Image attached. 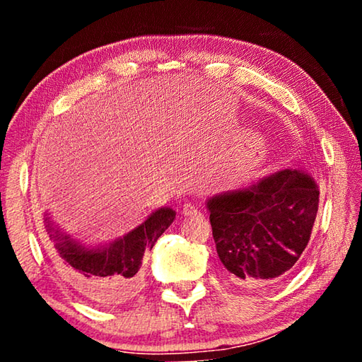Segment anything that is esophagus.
Here are the masks:
<instances>
[{
  "label": "esophagus",
  "mask_w": 362,
  "mask_h": 362,
  "mask_svg": "<svg viewBox=\"0 0 362 362\" xmlns=\"http://www.w3.org/2000/svg\"><path fill=\"white\" fill-rule=\"evenodd\" d=\"M182 212H183V216H187V217H189V216H196V214H199V211L196 209V207H194L192 203L183 204V209H182Z\"/></svg>",
  "instance_id": "34e87169"
}]
</instances>
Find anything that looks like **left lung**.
I'll return each instance as SVG.
<instances>
[{"label":"left lung","mask_w":362,"mask_h":362,"mask_svg":"<svg viewBox=\"0 0 362 362\" xmlns=\"http://www.w3.org/2000/svg\"><path fill=\"white\" fill-rule=\"evenodd\" d=\"M317 203L315 180L298 169L211 196L206 207L226 276L244 287L286 278L310 241Z\"/></svg>","instance_id":"obj_1"}]
</instances>
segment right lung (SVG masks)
Listing matches in <instances>:
<instances>
[{
    "mask_svg": "<svg viewBox=\"0 0 362 362\" xmlns=\"http://www.w3.org/2000/svg\"><path fill=\"white\" fill-rule=\"evenodd\" d=\"M174 218L173 207H159L129 233L99 244L75 240L47 211L42 214V230L60 276L100 308H116L139 292L145 250H151Z\"/></svg>",
    "mask_w": 362,
    "mask_h": 362,
    "instance_id": "right-lung-1",
    "label": "right lung"
}]
</instances>
